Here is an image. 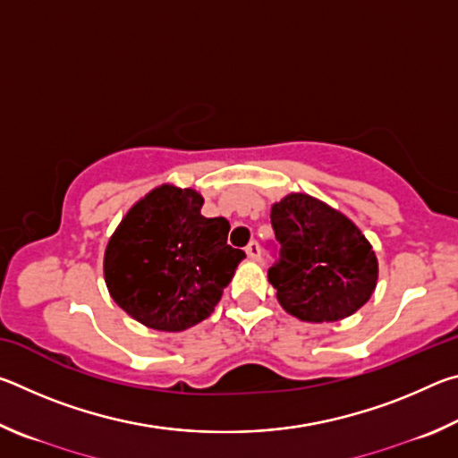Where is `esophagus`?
Returning <instances> with one entry per match:
<instances>
[{"instance_id":"34e87169","label":"esophagus","mask_w":458,"mask_h":458,"mask_svg":"<svg viewBox=\"0 0 458 458\" xmlns=\"http://www.w3.org/2000/svg\"><path fill=\"white\" fill-rule=\"evenodd\" d=\"M246 254H248V259H252V260H259L260 259V246H259L257 240H250V242H248Z\"/></svg>"}]
</instances>
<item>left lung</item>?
<instances>
[{
  "mask_svg": "<svg viewBox=\"0 0 458 458\" xmlns=\"http://www.w3.org/2000/svg\"><path fill=\"white\" fill-rule=\"evenodd\" d=\"M270 224L275 262L268 281L286 313L331 323L368 303L377 260L352 220L307 193H291L273 206Z\"/></svg>",
  "mask_w": 458,
  "mask_h": 458,
  "instance_id": "8db88e82",
  "label": "left lung"
}]
</instances>
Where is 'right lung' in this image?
<instances>
[{
  "label": "right lung",
  "mask_w": 458,
  "mask_h": 458,
  "mask_svg": "<svg viewBox=\"0 0 458 458\" xmlns=\"http://www.w3.org/2000/svg\"><path fill=\"white\" fill-rule=\"evenodd\" d=\"M201 204L198 191L161 185L108 240V293L147 327L182 331L204 321L246 257L226 242L230 222L201 216Z\"/></svg>",
  "instance_id": "1"
}]
</instances>
